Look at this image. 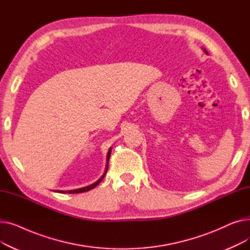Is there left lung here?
I'll return each mask as SVG.
<instances>
[{
	"mask_svg": "<svg viewBox=\"0 0 250 250\" xmlns=\"http://www.w3.org/2000/svg\"><path fill=\"white\" fill-rule=\"evenodd\" d=\"M203 49H204V51H205V52H206V54H207V55H208V51H207V50H206V48H203Z\"/></svg>",
	"mask_w": 250,
	"mask_h": 250,
	"instance_id": "left-lung-1",
	"label": "left lung"
}]
</instances>
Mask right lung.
I'll use <instances>...</instances> for the list:
<instances>
[{"mask_svg": "<svg viewBox=\"0 0 250 250\" xmlns=\"http://www.w3.org/2000/svg\"><path fill=\"white\" fill-rule=\"evenodd\" d=\"M110 154H111V148L109 149V151H108V153H107V158H106V167H105V171H104V174L96 181V182H94V183H92V185H90V186H87V187H85V188H78V189H72V190H58V192H62V193H64V192H68V193H80V192H85V191H88V190H90V189H92V188H96L99 183L101 182V180L104 178V176H105V174H106V172H107V169H108V161H109V157H110Z\"/></svg>", "mask_w": 250, "mask_h": 250, "instance_id": "right-lung-1", "label": "right lung"}]
</instances>
